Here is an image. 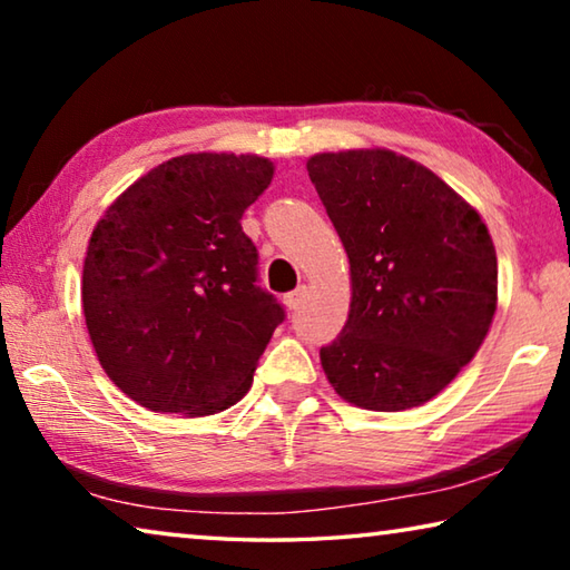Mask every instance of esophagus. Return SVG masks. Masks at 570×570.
Listing matches in <instances>:
<instances>
[{
  "label": "esophagus",
  "mask_w": 570,
  "mask_h": 570,
  "mask_svg": "<svg viewBox=\"0 0 570 570\" xmlns=\"http://www.w3.org/2000/svg\"><path fill=\"white\" fill-rule=\"evenodd\" d=\"M304 296H306V286H298L296 292L286 294V296H284V304H286V308H298V306H302Z\"/></svg>",
  "instance_id": "esophagus-1"
}]
</instances>
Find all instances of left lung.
Returning <instances> with one entry per match:
<instances>
[{"instance_id": "left-lung-1", "label": "left lung", "mask_w": 570, "mask_h": 570, "mask_svg": "<svg viewBox=\"0 0 570 570\" xmlns=\"http://www.w3.org/2000/svg\"><path fill=\"white\" fill-rule=\"evenodd\" d=\"M350 258V320L320 360L334 392L372 412L420 407L485 342L498 256L485 220L422 163L387 148L306 160Z\"/></svg>"}]
</instances>
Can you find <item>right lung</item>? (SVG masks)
Masks as SVG:
<instances>
[{"label": "right lung", "mask_w": 570, "mask_h": 570, "mask_svg": "<svg viewBox=\"0 0 570 570\" xmlns=\"http://www.w3.org/2000/svg\"><path fill=\"white\" fill-rule=\"evenodd\" d=\"M274 163L186 153L125 188L92 228L82 312L102 370L150 412L206 417L250 390L284 308L256 286L240 216Z\"/></svg>", "instance_id": "right-lung-1"}]
</instances>
